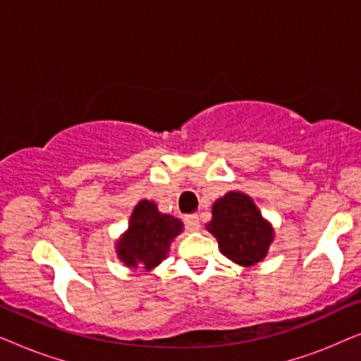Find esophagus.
I'll use <instances>...</instances> for the list:
<instances>
[{
  "instance_id": "1",
  "label": "esophagus",
  "mask_w": 361,
  "mask_h": 361,
  "mask_svg": "<svg viewBox=\"0 0 361 361\" xmlns=\"http://www.w3.org/2000/svg\"><path fill=\"white\" fill-rule=\"evenodd\" d=\"M185 228L189 231H197L200 228V221H199V216L197 215H189L185 216Z\"/></svg>"
}]
</instances>
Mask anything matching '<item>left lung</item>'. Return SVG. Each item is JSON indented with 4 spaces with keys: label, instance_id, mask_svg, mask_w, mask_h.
<instances>
[{
    "label": "left lung",
    "instance_id": "obj_1",
    "mask_svg": "<svg viewBox=\"0 0 361 361\" xmlns=\"http://www.w3.org/2000/svg\"><path fill=\"white\" fill-rule=\"evenodd\" d=\"M207 230L219 241L221 255L240 266L263 261L274 238L273 226L251 197L235 190L215 202Z\"/></svg>",
    "mask_w": 361,
    "mask_h": 361
}]
</instances>
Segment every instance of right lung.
I'll use <instances>...</instances> for the list:
<instances>
[{"instance_id":"right-lung-1","label":"right lung","mask_w":361,"mask_h":361,"mask_svg":"<svg viewBox=\"0 0 361 361\" xmlns=\"http://www.w3.org/2000/svg\"><path fill=\"white\" fill-rule=\"evenodd\" d=\"M182 228L179 219L161 214L152 200H141L133 210L128 230L116 241L118 258L131 269H154L166 259L172 240Z\"/></svg>"}]
</instances>
